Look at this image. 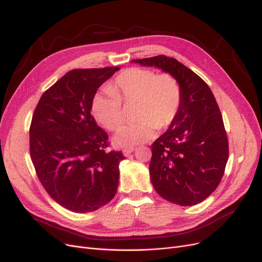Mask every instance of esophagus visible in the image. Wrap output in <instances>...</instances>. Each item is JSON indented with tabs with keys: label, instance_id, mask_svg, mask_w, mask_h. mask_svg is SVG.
I'll list each match as a JSON object with an SVG mask.
<instances>
[{
	"label": "esophagus",
	"instance_id": "esophagus-1",
	"mask_svg": "<svg viewBox=\"0 0 262 262\" xmlns=\"http://www.w3.org/2000/svg\"><path fill=\"white\" fill-rule=\"evenodd\" d=\"M135 150V148L134 147H129V148H124L123 149V155L125 156V157H127V156H129Z\"/></svg>",
	"mask_w": 262,
	"mask_h": 262
}]
</instances>
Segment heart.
<instances>
[{"instance_id": "heart-1", "label": "heart", "mask_w": 262, "mask_h": 262, "mask_svg": "<svg viewBox=\"0 0 262 262\" xmlns=\"http://www.w3.org/2000/svg\"><path fill=\"white\" fill-rule=\"evenodd\" d=\"M182 92L170 74L157 75L140 68L120 73L108 89L95 93L91 113L102 126L118 129L124 121L122 103L136 102L135 123L123 126L114 137L121 147H133L153 139L159 128H167L175 120L181 106Z\"/></svg>"}]
</instances>
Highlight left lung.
Listing matches in <instances>:
<instances>
[{
    "instance_id": "obj_1",
    "label": "left lung",
    "mask_w": 262,
    "mask_h": 262,
    "mask_svg": "<svg viewBox=\"0 0 262 262\" xmlns=\"http://www.w3.org/2000/svg\"><path fill=\"white\" fill-rule=\"evenodd\" d=\"M133 62L169 73L182 92L175 120L152 144L150 182L162 199L173 204H199L216 189L228 159V140L214 95L175 58L159 55Z\"/></svg>"
}]
</instances>
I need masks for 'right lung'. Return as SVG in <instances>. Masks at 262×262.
Wrapping results in <instances>:
<instances>
[{"label":"right lung","mask_w":262,"mask_h":262,"mask_svg":"<svg viewBox=\"0 0 262 262\" xmlns=\"http://www.w3.org/2000/svg\"><path fill=\"white\" fill-rule=\"evenodd\" d=\"M118 67L77 69L41 96L30 128L31 158L40 183L63 208L92 212L119 185L122 152H106L108 135L91 116L94 94Z\"/></svg>","instance_id":"right-lung-1"}]
</instances>
